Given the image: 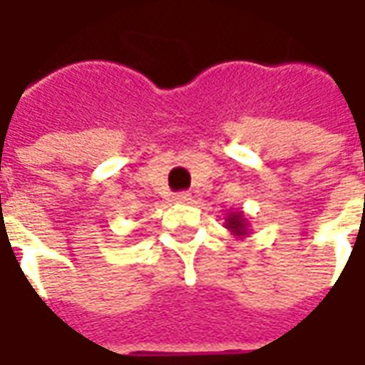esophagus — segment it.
<instances>
[{"instance_id":"34e87169","label":"esophagus","mask_w":365,"mask_h":365,"mask_svg":"<svg viewBox=\"0 0 365 365\" xmlns=\"http://www.w3.org/2000/svg\"><path fill=\"white\" fill-rule=\"evenodd\" d=\"M190 193L187 191H180V193H175L174 195V201L175 203H187L190 201Z\"/></svg>"}]
</instances>
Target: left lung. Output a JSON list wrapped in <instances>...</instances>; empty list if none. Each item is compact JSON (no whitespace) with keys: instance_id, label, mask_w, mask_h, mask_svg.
<instances>
[{"instance_id":"obj_1","label":"left lung","mask_w":365,"mask_h":365,"mask_svg":"<svg viewBox=\"0 0 365 365\" xmlns=\"http://www.w3.org/2000/svg\"><path fill=\"white\" fill-rule=\"evenodd\" d=\"M227 229H229L232 235H237V237H245V235H248L245 215L240 213V211H238V213L235 211V213L227 215Z\"/></svg>"}]
</instances>
